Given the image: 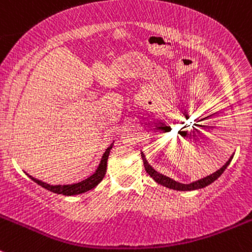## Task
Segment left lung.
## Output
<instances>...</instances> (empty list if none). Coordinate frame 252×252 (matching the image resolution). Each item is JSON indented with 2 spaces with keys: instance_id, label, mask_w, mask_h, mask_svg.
I'll use <instances>...</instances> for the list:
<instances>
[{
  "instance_id": "8db88e82",
  "label": "left lung",
  "mask_w": 252,
  "mask_h": 252,
  "mask_svg": "<svg viewBox=\"0 0 252 252\" xmlns=\"http://www.w3.org/2000/svg\"><path fill=\"white\" fill-rule=\"evenodd\" d=\"M141 158H143V162H144V167H145V171L151 176V177L154 178V180L156 181V182L158 183V185L165 186V187L171 188V189H176V191H193V189H199V188H203V187H206V186L211 185V183H213L217 178L220 177L221 173L225 171V168L228 167V165L230 163L233 156H231V158L226 161L225 165H224L223 167L219 168L217 172L212 173V175L207 176V177H204V178H201V180L196 181V182L188 183V185H186V183L177 182V181L172 180V178L167 177V176L162 175V173H158V171L154 170V168L151 167V165H149V162L146 161V158H145V155H144L143 153H141Z\"/></svg>"
}]
</instances>
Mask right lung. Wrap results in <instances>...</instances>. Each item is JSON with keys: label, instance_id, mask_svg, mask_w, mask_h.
Instances as JSON below:
<instances>
[{"label": "right lung", "instance_id": "right-lung-1", "mask_svg": "<svg viewBox=\"0 0 252 252\" xmlns=\"http://www.w3.org/2000/svg\"><path fill=\"white\" fill-rule=\"evenodd\" d=\"M112 146H113V144H111V145L107 148V150L104 151L103 156H102V158H101V162H99L96 172H94V175L90 176L89 178H86V180L81 181V182H79V183H74V185H55V186H53V185H49V183H46V182H43V181L36 180V178L32 177V176H29V175L28 176H29V178H32V180H33L35 183H38L39 186L44 187L45 189H48V191L54 192V193L64 194V196H75V194L85 193V192L90 191V189H92V188L96 187V186L98 185L102 180H103L104 175H106V171H107V160H108V156H109V153H111Z\"/></svg>", "mask_w": 252, "mask_h": 252}]
</instances>
